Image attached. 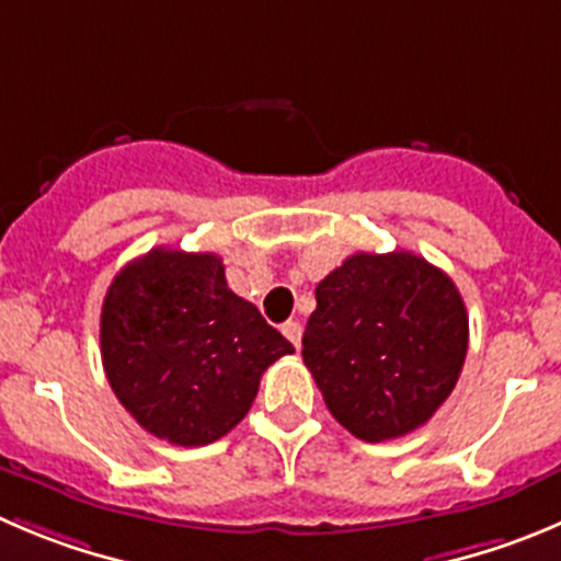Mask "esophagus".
Returning <instances> with one entry per match:
<instances>
[{
  "mask_svg": "<svg viewBox=\"0 0 561 561\" xmlns=\"http://www.w3.org/2000/svg\"><path fill=\"white\" fill-rule=\"evenodd\" d=\"M284 335H286V339L291 341V344L297 346V350H300V339H302V324L297 322V319H289V322L284 324Z\"/></svg>",
  "mask_w": 561,
  "mask_h": 561,
  "instance_id": "34e87169",
  "label": "esophagus"
}]
</instances>
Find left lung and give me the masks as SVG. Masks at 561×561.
Returning <instances> with one entry per match:
<instances>
[{"label": "left lung", "mask_w": 561, "mask_h": 561, "mask_svg": "<svg viewBox=\"0 0 561 561\" xmlns=\"http://www.w3.org/2000/svg\"><path fill=\"white\" fill-rule=\"evenodd\" d=\"M466 352L455 280L408 250L350 255L317 286L302 335L324 404L366 444L426 424L455 391Z\"/></svg>", "instance_id": "8db88e82"}]
</instances>
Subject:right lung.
I'll return each instance as SVG.
<instances>
[{
    "mask_svg": "<svg viewBox=\"0 0 561 561\" xmlns=\"http://www.w3.org/2000/svg\"><path fill=\"white\" fill-rule=\"evenodd\" d=\"M295 346L233 295L215 253L153 248L126 264L101 308V364L137 424L206 446L248 415L261 375Z\"/></svg>",
    "mask_w": 561,
    "mask_h": 561,
    "instance_id": "obj_1",
    "label": "right lung"
}]
</instances>
